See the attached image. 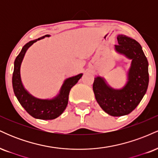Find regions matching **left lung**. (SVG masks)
I'll list each match as a JSON object with an SVG mask.
<instances>
[{"instance_id":"8db88e82","label":"left lung","mask_w":158,"mask_h":158,"mask_svg":"<svg viewBox=\"0 0 158 158\" xmlns=\"http://www.w3.org/2000/svg\"><path fill=\"white\" fill-rule=\"evenodd\" d=\"M116 51L131 59L128 81L122 89L115 90L102 77L94 78L93 90L98 104L110 116L120 117L131 113L142 100L148 85V63L141 45L125 35L117 36Z\"/></svg>"}]
</instances>
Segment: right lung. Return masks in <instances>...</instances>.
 Instances as JSON below:
<instances>
[{"mask_svg":"<svg viewBox=\"0 0 158 158\" xmlns=\"http://www.w3.org/2000/svg\"><path fill=\"white\" fill-rule=\"evenodd\" d=\"M50 35H45L38 39L30 41L23 47L21 52L16 57L14 62V71L12 73V88L20 104L30 115L34 118L40 119H53L57 118L63 113L68 106V96L70 89L82 77V74L81 73L76 77L67 79L61 87L59 95L52 99H37L30 95L24 89L21 82L20 68L25 52L32 44Z\"/></svg>","mask_w":158,"mask_h":158,"instance_id":"add662e5","label":"right lung"}]
</instances>
